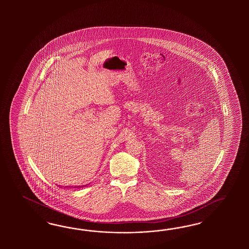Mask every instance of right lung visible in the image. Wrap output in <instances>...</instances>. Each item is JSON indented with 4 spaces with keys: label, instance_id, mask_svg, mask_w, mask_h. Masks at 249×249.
Wrapping results in <instances>:
<instances>
[{
    "label": "right lung",
    "instance_id": "right-lung-1",
    "mask_svg": "<svg viewBox=\"0 0 249 249\" xmlns=\"http://www.w3.org/2000/svg\"><path fill=\"white\" fill-rule=\"evenodd\" d=\"M78 187H79V186H78Z\"/></svg>",
    "mask_w": 249,
    "mask_h": 249
}]
</instances>
